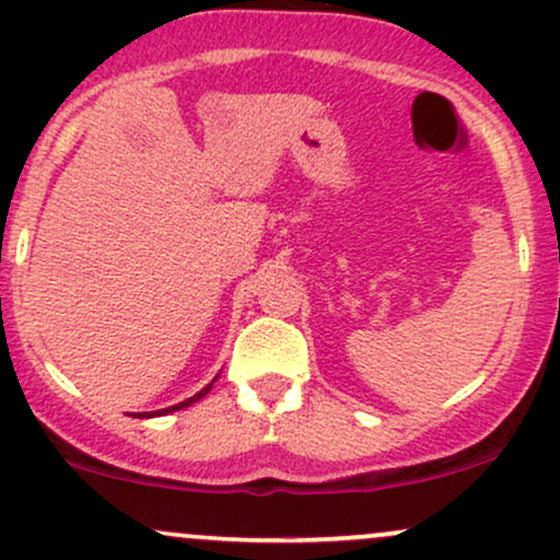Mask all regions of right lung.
I'll use <instances>...</instances> for the list:
<instances>
[{
  "label": "right lung",
  "instance_id": "obj_1",
  "mask_svg": "<svg viewBox=\"0 0 560 560\" xmlns=\"http://www.w3.org/2000/svg\"><path fill=\"white\" fill-rule=\"evenodd\" d=\"M215 378H218V376H215ZM215 378H213V382H210V384H208V387H205V389H199L195 397H189V400H184V402H178V405H171V408H163V410H152V413H139V419H152V416H165V413H173V410H182V408H189V405H191V402L202 400V397H205V395H208V392H210V389H213Z\"/></svg>",
  "mask_w": 560,
  "mask_h": 560
}]
</instances>
